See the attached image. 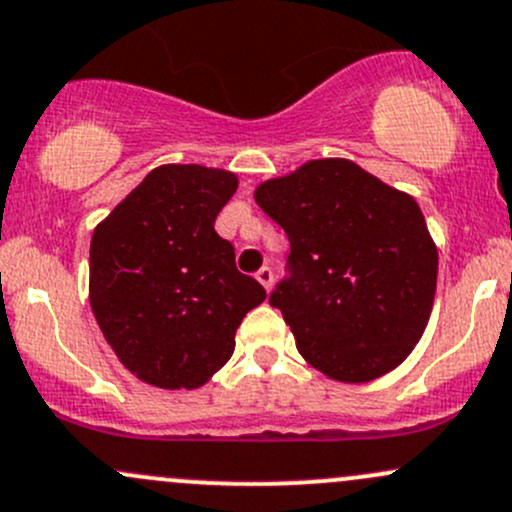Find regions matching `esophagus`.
I'll use <instances>...</instances> for the list:
<instances>
[{"label": "esophagus", "mask_w": 512, "mask_h": 512, "mask_svg": "<svg viewBox=\"0 0 512 512\" xmlns=\"http://www.w3.org/2000/svg\"><path fill=\"white\" fill-rule=\"evenodd\" d=\"M255 277H257V282H260L262 287H265L267 292H270V289H272V279H274V274H272L270 267H267V265H265V267H260V270H257Z\"/></svg>", "instance_id": "esophagus-1"}]
</instances>
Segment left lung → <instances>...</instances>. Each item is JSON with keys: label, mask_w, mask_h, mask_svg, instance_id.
<instances>
[{"label": "left lung", "mask_w": 512, "mask_h": 512, "mask_svg": "<svg viewBox=\"0 0 512 512\" xmlns=\"http://www.w3.org/2000/svg\"><path fill=\"white\" fill-rule=\"evenodd\" d=\"M289 238L270 294L309 365L341 383L395 370L427 328L439 255L417 201L348 159H314L257 186Z\"/></svg>", "instance_id": "1"}]
</instances>
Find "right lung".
<instances>
[{
	"label": "right lung",
	"instance_id": "1",
	"mask_svg": "<svg viewBox=\"0 0 512 512\" xmlns=\"http://www.w3.org/2000/svg\"><path fill=\"white\" fill-rule=\"evenodd\" d=\"M238 176L164 164L90 240V306L120 363L144 383L193 390L235 351V331L267 292L215 233Z\"/></svg>",
	"mask_w": 512,
	"mask_h": 512
}]
</instances>
